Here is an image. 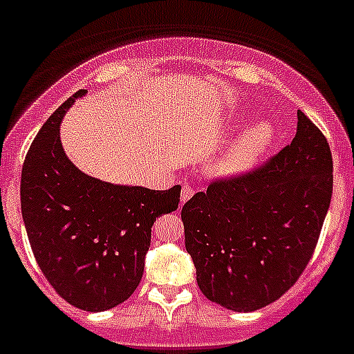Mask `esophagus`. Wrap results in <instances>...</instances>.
Wrapping results in <instances>:
<instances>
[{
	"mask_svg": "<svg viewBox=\"0 0 354 354\" xmlns=\"http://www.w3.org/2000/svg\"><path fill=\"white\" fill-rule=\"evenodd\" d=\"M192 196H194V189L191 185H183L182 189V203H185L187 200H191Z\"/></svg>",
	"mask_w": 354,
	"mask_h": 354,
	"instance_id": "esophagus-1",
	"label": "esophagus"
}]
</instances>
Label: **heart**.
Instances as JSON below:
<instances>
[{"label":"heart","instance_id":"1","mask_svg":"<svg viewBox=\"0 0 354 354\" xmlns=\"http://www.w3.org/2000/svg\"><path fill=\"white\" fill-rule=\"evenodd\" d=\"M273 136V127L270 122H257L243 135L239 144L236 145V149L230 153L221 165L223 172H239L243 169L250 167L255 158L266 149V145L270 144Z\"/></svg>","mask_w":354,"mask_h":354}]
</instances>
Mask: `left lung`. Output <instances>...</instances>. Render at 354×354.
<instances>
[{"instance_id":"8db88e82","label":"left lung","mask_w":354,"mask_h":354,"mask_svg":"<svg viewBox=\"0 0 354 354\" xmlns=\"http://www.w3.org/2000/svg\"><path fill=\"white\" fill-rule=\"evenodd\" d=\"M333 192V158L299 109L292 144L237 176L214 180L183 205L185 248L209 301L234 311L272 304L301 277Z\"/></svg>"}]
</instances>
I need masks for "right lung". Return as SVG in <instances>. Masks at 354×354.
Segmentation results:
<instances>
[{
	"instance_id": "add662e5",
	"label": "right lung",
	"mask_w": 354,
	"mask_h": 354,
	"mask_svg": "<svg viewBox=\"0 0 354 354\" xmlns=\"http://www.w3.org/2000/svg\"><path fill=\"white\" fill-rule=\"evenodd\" d=\"M79 90L44 122L21 171V214L41 272L66 302L104 311L133 295L156 218L178 209L182 187L151 191L81 172L64 154L59 124Z\"/></svg>"
}]
</instances>
